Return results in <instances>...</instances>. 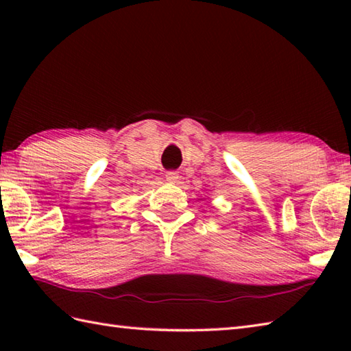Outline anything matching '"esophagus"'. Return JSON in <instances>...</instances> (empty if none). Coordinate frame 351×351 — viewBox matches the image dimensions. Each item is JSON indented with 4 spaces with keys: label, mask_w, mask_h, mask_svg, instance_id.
Wrapping results in <instances>:
<instances>
[{
    "label": "esophagus",
    "mask_w": 351,
    "mask_h": 351,
    "mask_svg": "<svg viewBox=\"0 0 351 351\" xmlns=\"http://www.w3.org/2000/svg\"><path fill=\"white\" fill-rule=\"evenodd\" d=\"M166 180L169 182H176L178 180H180V173L175 170H169V171H166Z\"/></svg>",
    "instance_id": "1"
}]
</instances>
